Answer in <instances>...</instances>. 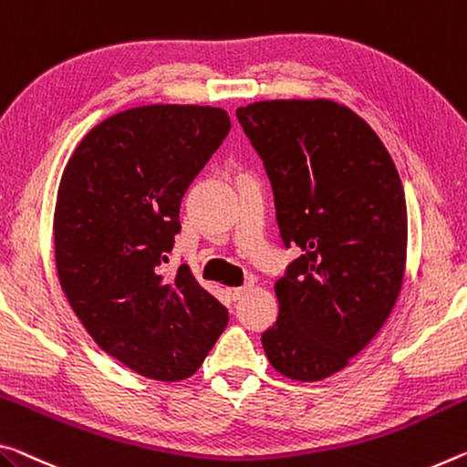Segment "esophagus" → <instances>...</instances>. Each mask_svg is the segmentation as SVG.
I'll return each instance as SVG.
<instances>
[{
	"label": "esophagus",
	"mask_w": 467,
	"mask_h": 467,
	"mask_svg": "<svg viewBox=\"0 0 467 467\" xmlns=\"http://www.w3.org/2000/svg\"><path fill=\"white\" fill-rule=\"evenodd\" d=\"M249 288H251L249 285H245V286H234V288H226V293L231 295L233 301H236V299H241L243 295H245V293L249 291Z\"/></svg>",
	"instance_id": "1"
}]
</instances>
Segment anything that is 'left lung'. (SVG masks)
<instances>
[{"mask_svg": "<svg viewBox=\"0 0 467 467\" xmlns=\"http://www.w3.org/2000/svg\"><path fill=\"white\" fill-rule=\"evenodd\" d=\"M268 174L285 247L278 320L262 335L272 368L316 382L376 337L401 293L407 207L393 158L369 124L330 99L236 109Z\"/></svg>", "mask_w": 467, "mask_h": 467, "instance_id": "8db88e82", "label": "left lung"}]
</instances>
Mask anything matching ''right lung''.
Masks as SVG:
<instances>
[{"label": "right lung", "instance_id": "right-lung-1", "mask_svg": "<svg viewBox=\"0 0 467 467\" xmlns=\"http://www.w3.org/2000/svg\"><path fill=\"white\" fill-rule=\"evenodd\" d=\"M228 130L222 108H132L88 130L64 168L54 213L62 291L95 343L145 379L193 376L228 324L187 264L161 274L182 197Z\"/></svg>", "mask_w": 467, "mask_h": 467}]
</instances>
